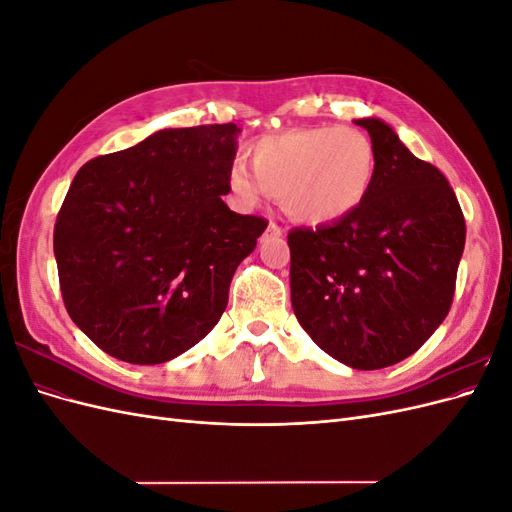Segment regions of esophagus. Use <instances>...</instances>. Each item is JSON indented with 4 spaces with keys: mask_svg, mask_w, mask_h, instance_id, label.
I'll use <instances>...</instances> for the list:
<instances>
[{
    "mask_svg": "<svg viewBox=\"0 0 512 512\" xmlns=\"http://www.w3.org/2000/svg\"><path fill=\"white\" fill-rule=\"evenodd\" d=\"M282 228L280 226H277L275 222H269V226H267V232H265V235L267 237H273V239H277V237H282Z\"/></svg>",
    "mask_w": 512,
    "mask_h": 512,
    "instance_id": "obj_1",
    "label": "esophagus"
}]
</instances>
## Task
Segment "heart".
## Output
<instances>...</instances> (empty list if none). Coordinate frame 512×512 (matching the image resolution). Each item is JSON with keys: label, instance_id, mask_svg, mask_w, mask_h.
<instances>
[{"label": "heart", "instance_id": "b5f03b06", "mask_svg": "<svg viewBox=\"0 0 512 512\" xmlns=\"http://www.w3.org/2000/svg\"><path fill=\"white\" fill-rule=\"evenodd\" d=\"M252 170L241 160L228 168V190L254 207L280 196L290 218L309 226L346 220L376 183V149L356 128L312 126L262 136L250 147Z\"/></svg>", "mask_w": 512, "mask_h": 512}]
</instances>
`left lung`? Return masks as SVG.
Segmentation results:
<instances>
[{
	"instance_id": "8db88e82",
	"label": "left lung",
	"mask_w": 512,
	"mask_h": 512,
	"mask_svg": "<svg viewBox=\"0 0 512 512\" xmlns=\"http://www.w3.org/2000/svg\"><path fill=\"white\" fill-rule=\"evenodd\" d=\"M354 123L374 143L376 183L346 220L290 232V301L324 352L367 371L408 359L444 322L466 222L446 177L389 123Z\"/></svg>"
}]
</instances>
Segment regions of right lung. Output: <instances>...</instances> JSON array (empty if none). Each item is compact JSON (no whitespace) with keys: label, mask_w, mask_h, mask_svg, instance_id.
I'll return each mask as SVG.
<instances>
[{"label":"right lung","mask_w":512,"mask_h":512,"mask_svg":"<svg viewBox=\"0 0 512 512\" xmlns=\"http://www.w3.org/2000/svg\"><path fill=\"white\" fill-rule=\"evenodd\" d=\"M239 132L158 130L76 173L53 250L70 318L106 354L166 363L222 318L232 275L267 228L222 200Z\"/></svg>","instance_id":"obj_1"}]
</instances>
